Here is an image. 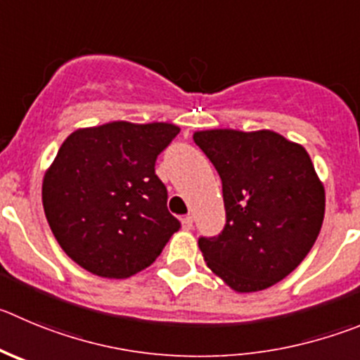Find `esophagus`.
Instances as JSON below:
<instances>
[{"instance_id":"esophagus-1","label":"esophagus","mask_w":360,"mask_h":360,"mask_svg":"<svg viewBox=\"0 0 360 360\" xmlns=\"http://www.w3.org/2000/svg\"><path fill=\"white\" fill-rule=\"evenodd\" d=\"M181 227H183L184 231H190L191 227H193V217L181 218Z\"/></svg>"}]
</instances>
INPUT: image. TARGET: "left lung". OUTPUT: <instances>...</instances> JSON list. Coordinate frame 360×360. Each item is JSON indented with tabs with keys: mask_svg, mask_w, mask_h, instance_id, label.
Listing matches in <instances>:
<instances>
[{
	"mask_svg": "<svg viewBox=\"0 0 360 360\" xmlns=\"http://www.w3.org/2000/svg\"><path fill=\"white\" fill-rule=\"evenodd\" d=\"M221 179L226 227L200 238L207 268L238 293L266 290L304 261L320 234L325 188L304 146L271 129L193 133Z\"/></svg>",
	"mask_w": 360,
	"mask_h": 360,
	"instance_id": "8db88e82",
	"label": "left lung"
}]
</instances>
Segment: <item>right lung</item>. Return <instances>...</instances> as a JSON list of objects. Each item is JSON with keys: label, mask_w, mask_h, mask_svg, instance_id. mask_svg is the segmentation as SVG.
Here are the masks:
<instances>
[{"label": "right lung", "mask_w": 360, "mask_h": 360, "mask_svg": "<svg viewBox=\"0 0 360 360\" xmlns=\"http://www.w3.org/2000/svg\"><path fill=\"white\" fill-rule=\"evenodd\" d=\"M179 133L170 122L113 120L70 133L42 181L44 213L83 270L127 278L156 261L179 220L167 210L156 158Z\"/></svg>", "instance_id": "right-lung-1"}]
</instances>
